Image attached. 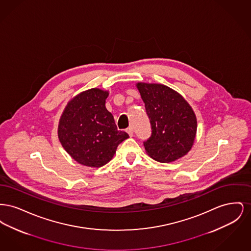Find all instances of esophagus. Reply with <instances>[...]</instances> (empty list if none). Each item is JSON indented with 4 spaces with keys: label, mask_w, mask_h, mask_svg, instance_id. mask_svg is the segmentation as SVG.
<instances>
[{
    "label": "esophagus",
    "mask_w": 251,
    "mask_h": 251,
    "mask_svg": "<svg viewBox=\"0 0 251 251\" xmlns=\"http://www.w3.org/2000/svg\"><path fill=\"white\" fill-rule=\"evenodd\" d=\"M126 131L128 132V134L130 135V136H132V134H133V128L132 127H129Z\"/></svg>",
    "instance_id": "esophagus-1"
}]
</instances>
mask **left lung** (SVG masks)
Here are the masks:
<instances>
[{"label":"left lung","instance_id":"left-lung-1","mask_svg":"<svg viewBox=\"0 0 251 251\" xmlns=\"http://www.w3.org/2000/svg\"><path fill=\"white\" fill-rule=\"evenodd\" d=\"M151 126V135L144 142L147 153L161 163L185 155L195 141L197 118L189 103L167 85L138 83Z\"/></svg>","mask_w":251,"mask_h":251}]
</instances>
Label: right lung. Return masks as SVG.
<instances>
[{"instance_id":"1","label":"right lung","mask_w":251,"mask_h":251,"mask_svg":"<svg viewBox=\"0 0 251 251\" xmlns=\"http://www.w3.org/2000/svg\"><path fill=\"white\" fill-rule=\"evenodd\" d=\"M108 95V91L99 88L85 90L69 101L60 118V143L76 162L86 167L106 165L118 146L129 137L118 130L105 107Z\"/></svg>"}]
</instances>
